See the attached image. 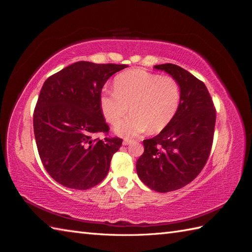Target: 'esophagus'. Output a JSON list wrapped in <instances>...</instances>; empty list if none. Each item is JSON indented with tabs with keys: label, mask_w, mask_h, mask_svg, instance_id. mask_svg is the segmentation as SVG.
<instances>
[{
	"label": "esophagus",
	"mask_w": 252,
	"mask_h": 252,
	"mask_svg": "<svg viewBox=\"0 0 252 252\" xmlns=\"http://www.w3.org/2000/svg\"><path fill=\"white\" fill-rule=\"evenodd\" d=\"M130 143H132V140L124 139V141H123V145H128V144H130Z\"/></svg>",
	"instance_id": "34e87169"
}]
</instances>
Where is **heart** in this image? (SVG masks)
<instances>
[{"label": "heart", "mask_w": 252, "mask_h": 252, "mask_svg": "<svg viewBox=\"0 0 252 252\" xmlns=\"http://www.w3.org/2000/svg\"><path fill=\"white\" fill-rule=\"evenodd\" d=\"M114 90L104 89L100 103L104 117L116 125L129 111L132 114L116 127L119 135L136 136L149 128L159 131L168 125L180 104L181 90L172 77L133 69L118 75Z\"/></svg>", "instance_id": "1"}]
</instances>
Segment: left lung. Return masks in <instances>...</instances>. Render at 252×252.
<instances>
[{
    "label": "left lung",
    "mask_w": 252,
    "mask_h": 252,
    "mask_svg": "<svg viewBox=\"0 0 252 252\" xmlns=\"http://www.w3.org/2000/svg\"><path fill=\"white\" fill-rule=\"evenodd\" d=\"M170 74L181 90L179 108L168 125L144 140V154L136 161L140 180L158 192L178 190L192 182L210 155L216 108L205 84L174 64L156 65Z\"/></svg>",
    "instance_id": "obj_1"
}]
</instances>
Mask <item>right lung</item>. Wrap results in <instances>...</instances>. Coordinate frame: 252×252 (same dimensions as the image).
<instances>
[{"mask_svg": "<svg viewBox=\"0 0 252 252\" xmlns=\"http://www.w3.org/2000/svg\"><path fill=\"white\" fill-rule=\"evenodd\" d=\"M127 65L73 63L45 81L33 112L37 151L50 177L68 188L86 190L107 175L120 138L107 134L101 93L112 74Z\"/></svg>", "mask_w": 252, "mask_h": 252, "instance_id": "1", "label": "right lung"}]
</instances>
